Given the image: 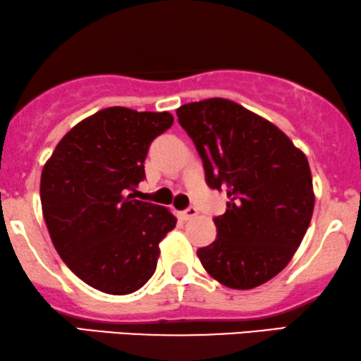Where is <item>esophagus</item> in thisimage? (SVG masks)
Returning <instances> with one entry per match:
<instances>
[{
  "label": "esophagus",
  "mask_w": 361,
  "mask_h": 361,
  "mask_svg": "<svg viewBox=\"0 0 361 361\" xmlns=\"http://www.w3.org/2000/svg\"><path fill=\"white\" fill-rule=\"evenodd\" d=\"M196 214H198V209H196L195 207H190V208L183 209V212H180V218L186 221V220H191V218H195Z\"/></svg>",
  "instance_id": "obj_1"
}]
</instances>
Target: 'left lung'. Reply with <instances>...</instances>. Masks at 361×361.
<instances>
[{
  "mask_svg": "<svg viewBox=\"0 0 361 361\" xmlns=\"http://www.w3.org/2000/svg\"><path fill=\"white\" fill-rule=\"evenodd\" d=\"M203 159L209 188H226L216 240L200 248L203 268L221 285L252 290L293 258L310 221L314 193L308 159L280 128L225 98L176 109Z\"/></svg>",
  "mask_w": 361,
  "mask_h": 361,
  "instance_id": "obj_1",
  "label": "left lung"
}]
</instances>
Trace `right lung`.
Returning <instances> with one entry per match:
<instances>
[{
	"mask_svg": "<svg viewBox=\"0 0 361 361\" xmlns=\"http://www.w3.org/2000/svg\"><path fill=\"white\" fill-rule=\"evenodd\" d=\"M168 111L113 106L73 126L41 173V208L59 257L86 285L128 295L153 276L170 209L135 200L152 141Z\"/></svg>",
	"mask_w": 361,
	"mask_h": 361,
	"instance_id": "right-lung-1",
	"label": "right lung"
}]
</instances>
